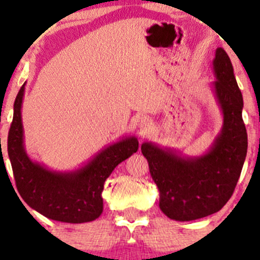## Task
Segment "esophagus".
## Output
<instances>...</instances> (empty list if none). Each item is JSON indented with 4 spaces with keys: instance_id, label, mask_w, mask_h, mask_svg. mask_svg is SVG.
I'll list each match as a JSON object with an SVG mask.
<instances>
[{
    "instance_id": "obj_1",
    "label": "esophagus",
    "mask_w": 260,
    "mask_h": 260,
    "mask_svg": "<svg viewBox=\"0 0 260 260\" xmlns=\"http://www.w3.org/2000/svg\"><path fill=\"white\" fill-rule=\"evenodd\" d=\"M137 126H138L140 132H147V131H149V128L151 127V120L147 117V116H142L137 121Z\"/></svg>"
}]
</instances>
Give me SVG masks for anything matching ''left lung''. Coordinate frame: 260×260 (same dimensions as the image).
<instances>
[{"instance_id": "1", "label": "left lung", "mask_w": 260, "mask_h": 260, "mask_svg": "<svg viewBox=\"0 0 260 260\" xmlns=\"http://www.w3.org/2000/svg\"><path fill=\"white\" fill-rule=\"evenodd\" d=\"M216 80L211 91L222 113V126L204 154L187 156L154 142H144L147 157L160 193L159 207L176 221H190L217 213L234 193L247 155L243 98L236 82L231 59L217 47L213 59Z\"/></svg>"}]
</instances>
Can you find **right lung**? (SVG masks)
<instances>
[{
  "mask_svg": "<svg viewBox=\"0 0 260 260\" xmlns=\"http://www.w3.org/2000/svg\"><path fill=\"white\" fill-rule=\"evenodd\" d=\"M24 91L25 83L14 101L8 133V156L20 197L31 209L56 221L82 223L98 219L104 209L101 193L106 178L118 164L138 150V139L122 137L70 171L46 168L26 153L22 122Z\"/></svg>",
  "mask_w": 260,
  "mask_h": 260,
  "instance_id": "obj_1",
  "label": "right lung"
}]
</instances>
